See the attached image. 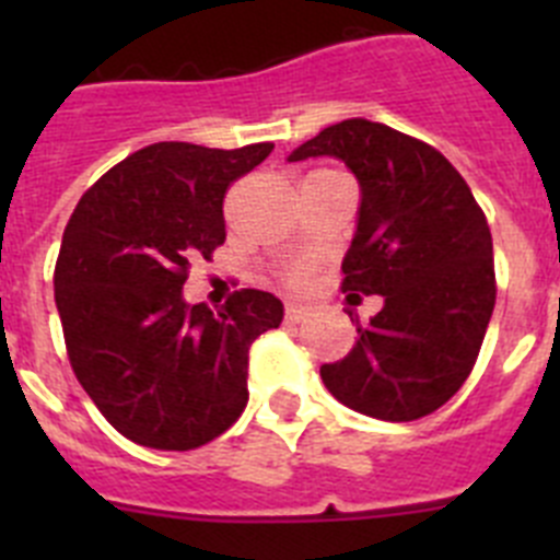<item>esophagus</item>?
<instances>
[{
	"label": "esophagus",
	"instance_id": "esophagus-1",
	"mask_svg": "<svg viewBox=\"0 0 560 560\" xmlns=\"http://www.w3.org/2000/svg\"><path fill=\"white\" fill-rule=\"evenodd\" d=\"M308 316H311L308 305H296V303L285 305V319H289V323H305Z\"/></svg>",
	"mask_w": 560,
	"mask_h": 560
}]
</instances>
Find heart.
I'll return each mask as SVG.
<instances>
[{"label": "heart", "mask_w": 560, "mask_h": 560, "mask_svg": "<svg viewBox=\"0 0 560 560\" xmlns=\"http://www.w3.org/2000/svg\"><path fill=\"white\" fill-rule=\"evenodd\" d=\"M285 280L294 285H305L311 280V264L308 260H296V264H291L289 269H285Z\"/></svg>", "instance_id": "1"}]
</instances>
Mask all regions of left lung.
Here are the masks:
<instances>
[{
  "instance_id": "1",
  "label": "left lung",
  "mask_w": 560,
  "mask_h": 560,
  "mask_svg": "<svg viewBox=\"0 0 560 560\" xmlns=\"http://www.w3.org/2000/svg\"><path fill=\"white\" fill-rule=\"evenodd\" d=\"M336 156L361 187L341 291L384 308L341 361L323 364L345 407L378 420L432 415L463 387L497 303L493 241L457 167L429 142L353 117L323 128L289 162Z\"/></svg>"
}]
</instances>
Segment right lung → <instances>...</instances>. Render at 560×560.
<instances>
[{
    "instance_id": "add662e5",
    "label": "right lung",
    "mask_w": 560,
    "mask_h": 560,
    "mask_svg": "<svg viewBox=\"0 0 560 560\" xmlns=\"http://www.w3.org/2000/svg\"><path fill=\"white\" fill-rule=\"evenodd\" d=\"M271 148L153 142L103 173L63 230L52 280L69 364L140 446L199 448L246 409L252 341L283 323V303L241 289L212 314L187 305L182 285L226 241L230 185Z\"/></svg>"
}]
</instances>
